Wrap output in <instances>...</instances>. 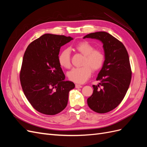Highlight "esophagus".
I'll list each match as a JSON object with an SVG mask.
<instances>
[{"label": "esophagus", "instance_id": "esophagus-1", "mask_svg": "<svg viewBox=\"0 0 147 147\" xmlns=\"http://www.w3.org/2000/svg\"><path fill=\"white\" fill-rule=\"evenodd\" d=\"M75 88H82V85H81V84H75Z\"/></svg>", "mask_w": 147, "mask_h": 147}]
</instances>
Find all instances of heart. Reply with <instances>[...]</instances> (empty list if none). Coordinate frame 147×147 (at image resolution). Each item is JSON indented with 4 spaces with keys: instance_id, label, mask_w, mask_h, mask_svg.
I'll list each match as a JSON object with an SVG mask.
<instances>
[{
    "instance_id": "heart-1",
    "label": "heart",
    "mask_w": 147,
    "mask_h": 147,
    "mask_svg": "<svg viewBox=\"0 0 147 147\" xmlns=\"http://www.w3.org/2000/svg\"><path fill=\"white\" fill-rule=\"evenodd\" d=\"M75 49L84 56L81 67H74L67 72L70 80L78 83L85 82L90 77L93 71L100 70L104 64L105 56L100 50H95L94 46L87 41H82L75 45ZM59 64L65 69L71 65V57L69 49L62 50L58 56Z\"/></svg>"
}]
</instances>
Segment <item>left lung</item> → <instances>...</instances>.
<instances>
[{
  "label": "left lung",
  "mask_w": 147,
  "mask_h": 147,
  "mask_svg": "<svg viewBox=\"0 0 147 147\" xmlns=\"http://www.w3.org/2000/svg\"><path fill=\"white\" fill-rule=\"evenodd\" d=\"M85 38L103 43L105 60L96 78L100 83L92 85L94 91L87 103L95 112L105 113L116 108L126 94L132 77L129 58L123 44L107 32L91 33Z\"/></svg>",
  "instance_id": "obj_1"
}]
</instances>
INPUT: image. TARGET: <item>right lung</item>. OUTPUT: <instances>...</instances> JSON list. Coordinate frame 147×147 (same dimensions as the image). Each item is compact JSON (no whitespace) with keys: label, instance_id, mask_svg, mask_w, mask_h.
I'll return each mask as SVG.
<instances>
[{"label":"right lung","instance_id":"1","mask_svg":"<svg viewBox=\"0 0 147 147\" xmlns=\"http://www.w3.org/2000/svg\"><path fill=\"white\" fill-rule=\"evenodd\" d=\"M73 40L64 35L44 34L31 42L24 53L20 82L26 98L38 112L54 115L67 105L69 92L75 88L58 61L60 48Z\"/></svg>","mask_w":147,"mask_h":147}]
</instances>
